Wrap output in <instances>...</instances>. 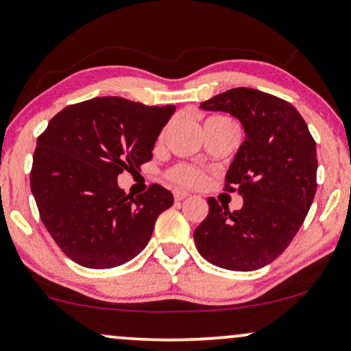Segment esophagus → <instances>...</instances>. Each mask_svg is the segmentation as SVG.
<instances>
[{"label":"esophagus","mask_w":351,"mask_h":351,"mask_svg":"<svg viewBox=\"0 0 351 351\" xmlns=\"http://www.w3.org/2000/svg\"><path fill=\"white\" fill-rule=\"evenodd\" d=\"M189 192H185V190H180V189H176L174 190V198L176 202H182V199H185L186 197H189Z\"/></svg>","instance_id":"esophagus-1"}]
</instances>
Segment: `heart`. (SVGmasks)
Masks as SVG:
<instances>
[{"label":"heart","mask_w":351,"mask_h":351,"mask_svg":"<svg viewBox=\"0 0 351 351\" xmlns=\"http://www.w3.org/2000/svg\"><path fill=\"white\" fill-rule=\"evenodd\" d=\"M219 119H227V117H221V116L208 117V119L204 121V124H206V122L219 121ZM165 134L166 130H162L161 134H159V140H162ZM167 177H169L172 182H176V184L184 185V186H199L204 182V172L202 169H198V167H195L192 165H184V162L171 167V169L167 171Z\"/></svg>","instance_id":"heart-1"}]
</instances>
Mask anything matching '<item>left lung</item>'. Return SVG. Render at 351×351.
I'll use <instances>...</instances> for the list:
<instances>
[{
	"mask_svg": "<svg viewBox=\"0 0 351 351\" xmlns=\"http://www.w3.org/2000/svg\"><path fill=\"white\" fill-rule=\"evenodd\" d=\"M202 108L230 112L242 122L247 136L224 190L242 195L243 206L230 213L208 198L209 213L193 232L195 245L215 266L259 269L289 247L315 199L316 142L292 104L259 90H227Z\"/></svg>",
	"mask_w": 351,
	"mask_h": 351,
	"instance_id": "1",
	"label": "left lung"
}]
</instances>
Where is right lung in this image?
<instances>
[{"label": "right lung", "mask_w": 351, "mask_h": 351, "mask_svg": "<svg viewBox=\"0 0 351 351\" xmlns=\"http://www.w3.org/2000/svg\"><path fill=\"white\" fill-rule=\"evenodd\" d=\"M174 104L99 97L59 111L36 140L30 189L40 219L77 265L108 269L135 258L174 197L159 184L132 197L117 176L153 158Z\"/></svg>", "instance_id": "right-lung-1"}]
</instances>
